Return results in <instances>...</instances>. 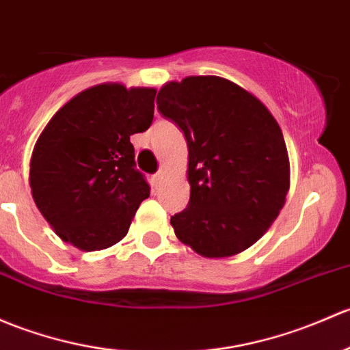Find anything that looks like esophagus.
Segmentation results:
<instances>
[{
  "mask_svg": "<svg viewBox=\"0 0 350 350\" xmlns=\"http://www.w3.org/2000/svg\"><path fill=\"white\" fill-rule=\"evenodd\" d=\"M164 179H165V171H164V169H159V171L154 174V183H156V185H161Z\"/></svg>",
  "mask_w": 350,
  "mask_h": 350,
  "instance_id": "1",
  "label": "esophagus"
}]
</instances>
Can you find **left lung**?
<instances>
[{"label":"left lung","mask_w":350,"mask_h":350,"mask_svg":"<svg viewBox=\"0 0 350 350\" xmlns=\"http://www.w3.org/2000/svg\"><path fill=\"white\" fill-rule=\"evenodd\" d=\"M157 109L185 134L187 208L171 216L176 237L208 258L258 240L285 204L290 165L282 129L245 88L221 77H187L157 94Z\"/></svg>","instance_id":"left-lung-1"}]
</instances>
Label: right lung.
Wrapping results in <instances>:
<instances>
[{
  "mask_svg": "<svg viewBox=\"0 0 350 350\" xmlns=\"http://www.w3.org/2000/svg\"><path fill=\"white\" fill-rule=\"evenodd\" d=\"M154 88L102 83L58 110L36 141L29 186L43 218L83 252L127 234L150 186L135 169L131 135L154 119Z\"/></svg>",
  "mask_w": 350,
  "mask_h": 350,
  "instance_id": "obj_1",
  "label": "right lung"
}]
</instances>
